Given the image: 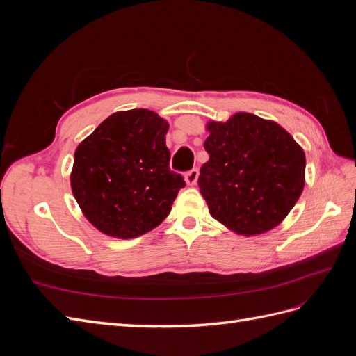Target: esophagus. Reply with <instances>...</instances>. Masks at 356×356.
Listing matches in <instances>:
<instances>
[{
    "instance_id": "esophagus-1",
    "label": "esophagus",
    "mask_w": 356,
    "mask_h": 356,
    "mask_svg": "<svg viewBox=\"0 0 356 356\" xmlns=\"http://www.w3.org/2000/svg\"><path fill=\"white\" fill-rule=\"evenodd\" d=\"M197 178H199V170H197V169L188 170L187 174H186V182H187V186H196Z\"/></svg>"
}]
</instances>
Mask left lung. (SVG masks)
Masks as SVG:
<instances>
[{
	"label": "left lung",
	"mask_w": 356,
	"mask_h": 356,
	"mask_svg": "<svg viewBox=\"0 0 356 356\" xmlns=\"http://www.w3.org/2000/svg\"><path fill=\"white\" fill-rule=\"evenodd\" d=\"M199 187L212 218L242 236L275 229L305 188L306 156L273 120L236 113L208 122Z\"/></svg>",
	"instance_id": "obj_1"
}]
</instances>
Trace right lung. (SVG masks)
Segmentation results:
<instances>
[{
  "mask_svg": "<svg viewBox=\"0 0 356 356\" xmlns=\"http://www.w3.org/2000/svg\"><path fill=\"white\" fill-rule=\"evenodd\" d=\"M168 129L154 111H117L75 149L72 195L104 234L138 238L169 215L186 182L169 169Z\"/></svg>",
  "mask_w": 356,
  "mask_h": 356,
  "instance_id": "1",
  "label": "right lung"
}]
</instances>
